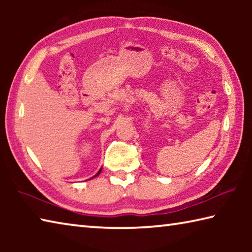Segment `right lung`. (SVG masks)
I'll use <instances>...</instances> for the list:
<instances>
[{
	"label": "right lung",
	"instance_id": "obj_1",
	"mask_svg": "<svg viewBox=\"0 0 252 252\" xmlns=\"http://www.w3.org/2000/svg\"><path fill=\"white\" fill-rule=\"evenodd\" d=\"M100 172H101V170H100V171H99V172H97V173L95 174V176H94V177H96V176H97V174H100ZM94 177H93V178H94Z\"/></svg>",
	"mask_w": 252,
	"mask_h": 252
}]
</instances>
